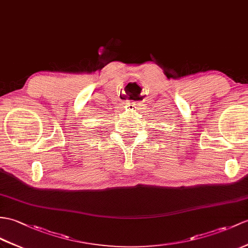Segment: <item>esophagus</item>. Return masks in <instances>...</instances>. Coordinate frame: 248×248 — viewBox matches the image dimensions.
<instances>
[{
	"instance_id": "1",
	"label": "esophagus",
	"mask_w": 248,
	"mask_h": 248,
	"mask_svg": "<svg viewBox=\"0 0 248 248\" xmlns=\"http://www.w3.org/2000/svg\"><path fill=\"white\" fill-rule=\"evenodd\" d=\"M133 106H135V105H133Z\"/></svg>"
}]
</instances>
